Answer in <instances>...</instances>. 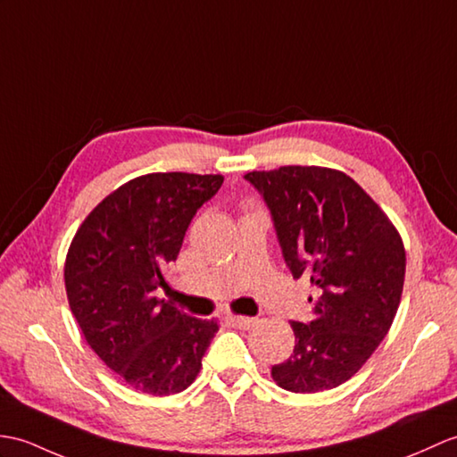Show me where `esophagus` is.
<instances>
[{"instance_id": "esophagus-1", "label": "esophagus", "mask_w": 457, "mask_h": 457, "mask_svg": "<svg viewBox=\"0 0 457 457\" xmlns=\"http://www.w3.org/2000/svg\"><path fill=\"white\" fill-rule=\"evenodd\" d=\"M229 321L243 328V331H249V328L254 327V323H257V320H253V317H245V315H229Z\"/></svg>"}]
</instances>
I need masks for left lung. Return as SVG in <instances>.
Segmentation results:
<instances>
[{
  "mask_svg": "<svg viewBox=\"0 0 457 457\" xmlns=\"http://www.w3.org/2000/svg\"><path fill=\"white\" fill-rule=\"evenodd\" d=\"M245 179L267 203L294 278L317 298L310 323L292 321L295 345L272 366L294 394H320L353 378L384 341L405 282V247L395 226L343 171L286 165Z\"/></svg>",
  "mask_w": 457,
  "mask_h": 457,
  "instance_id": "obj_1",
  "label": "left lung"
}]
</instances>
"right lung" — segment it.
Masks as SVG:
<instances>
[{"label": "right lung", "instance_id": "add662e5", "mask_svg": "<svg viewBox=\"0 0 457 457\" xmlns=\"http://www.w3.org/2000/svg\"><path fill=\"white\" fill-rule=\"evenodd\" d=\"M224 177L150 173L111 193L71 239L63 280L85 341L114 374L147 395L187 389L203 368L218 321L155 298L196 210Z\"/></svg>", "mask_w": 457, "mask_h": 457}]
</instances>
